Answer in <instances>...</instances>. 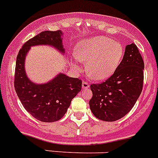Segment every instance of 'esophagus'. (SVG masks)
<instances>
[{
	"mask_svg": "<svg viewBox=\"0 0 158 158\" xmlns=\"http://www.w3.org/2000/svg\"><path fill=\"white\" fill-rule=\"evenodd\" d=\"M88 88H89V83L85 81L82 82V89H88Z\"/></svg>",
	"mask_w": 158,
	"mask_h": 158,
	"instance_id": "obj_1",
	"label": "esophagus"
}]
</instances>
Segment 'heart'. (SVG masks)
Instances as JSON below:
<instances>
[{
  "instance_id": "b5f03b06",
  "label": "heart",
  "mask_w": 158,
  "mask_h": 158,
  "mask_svg": "<svg viewBox=\"0 0 158 158\" xmlns=\"http://www.w3.org/2000/svg\"><path fill=\"white\" fill-rule=\"evenodd\" d=\"M123 54L121 43L104 36H95L81 41L75 51L76 58L87 63V74L96 81L109 78L119 65Z\"/></svg>"
}]
</instances>
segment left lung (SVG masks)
Returning a JSON list of instances; mask_svg holds the SVG:
<instances>
[{
	"label": "left lung",
	"mask_w": 158,
	"mask_h": 158,
	"mask_svg": "<svg viewBox=\"0 0 158 158\" xmlns=\"http://www.w3.org/2000/svg\"><path fill=\"white\" fill-rule=\"evenodd\" d=\"M144 62L135 44L127 45L118 67L105 82L90 86L89 107L97 118L107 122L120 119L139 99L143 85Z\"/></svg>",
	"instance_id": "left-lung-1"
}]
</instances>
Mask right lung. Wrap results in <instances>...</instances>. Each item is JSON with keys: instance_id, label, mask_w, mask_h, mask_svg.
I'll return each mask as SVG.
<instances>
[{"instance_id": "add662e5", "label": "right lung", "mask_w": 158, "mask_h": 158, "mask_svg": "<svg viewBox=\"0 0 158 158\" xmlns=\"http://www.w3.org/2000/svg\"><path fill=\"white\" fill-rule=\"evenodd\" d=\"M62 31H46L23 44L16 58L14 85L24 108L38 120L55 122L66 113L73 98L81 90L82 81L69 77L63 73L43 84L30 80L25 70V60L28 51L35 46H49L65 55Z\"/></svg>"}]
</instances>
